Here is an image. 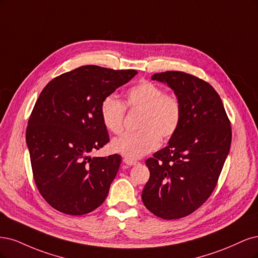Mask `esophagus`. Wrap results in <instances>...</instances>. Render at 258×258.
<instances>
[{"instance_id": "34e87169", "label": "esophagus", "mask_w": 258, "mask_h": 258, "mask_svg": "<svg viewBox=\"0 0 258 258\" xmlns=\"http://www.w3.org/2000/svg\"><path fill=\"white\" fill-rule=\"evenodd\" d=\"M123 162L125 163L126 165H128V166H133V165L138 164V161H136V160H128V159H124Z\"/></svg>"}]
</instances>
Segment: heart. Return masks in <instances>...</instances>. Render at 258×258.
I'll return each mask as SVG.
<instances>
[{
    "label": "heart",
    "instance_id": "obj_1",
    "mask_svg": "<svg viewBox=\"0 0 258 258\" xmlns=\"http://www.w3.org/2000/svg\"><path fill=\"white\" fill-rule=\"evenodd\" d=\"M141 110L138 121L139 132L127 133L112 140L111 150L128 160H137L153 151L160 140H168L178 132L183 108L179 97L173 93H165L159 85L144 80L130 88L124 104L114 95L103 99L99 108L104 126L113 134L123 131L126 108Z\"/></svg>",
    "mask_w": 258,
    "mask_h": 258
}]
</instances>
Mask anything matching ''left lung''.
<instances>
[{"instance_id":"left-lung-1","label":"left lung","mask_w":258,"mask_h":258,"mask_svg":"<svg viewBox=\"0 0 258 258\" xmlns=\"http://www.w3.org/2000/svg\"><path fill=\"white\" fill-rule=\"evenodd\" d=\"M151 79L174 91L183 118L168 146L146 161L150 178L141 198L156 217L178 220L197 210L217 186L230 149V121L207 81L177 71L154 74Z\"/></svg>"}]
</instances>
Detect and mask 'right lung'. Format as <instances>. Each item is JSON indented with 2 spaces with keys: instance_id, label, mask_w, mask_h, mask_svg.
<instances>
[{
  "instance_id": "right-lung-1",
  "label": "right lung",
  "mask_w": 258,
  "mask_h": 258,
  "mask_svg": "<svg viewBox=\"0 0 258 258\" xmlns=\"http://www.w3.org/2000/svg\"><path fill=\"white\" fill-rule=\"evenodd\" d=\"M136 74L86 65L53 78L41 91L26 139L35 184L55 210L82 215L104 203L121 156H89L109 141L99 108Z\"/></svg>"
}]
</instances>
